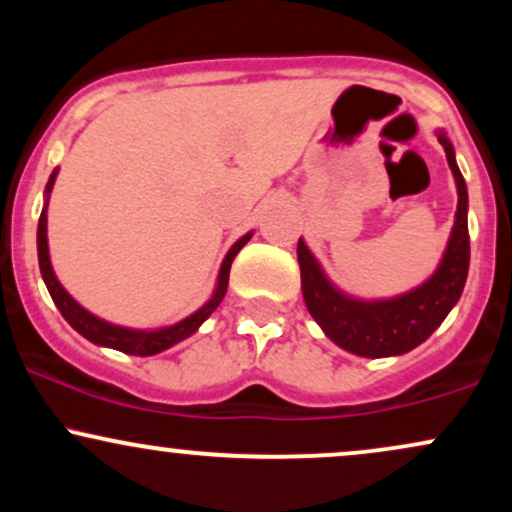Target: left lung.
<instances>
[{
    "label": "left lung",
    "mask_w": 512,
    "mask_h": 512,
    "mask_svg": "<svg viewBox=\"0 0 512 512\" xmlns=\"http://www.w3.org/2000/svg\"><path fill=\"white\" fill-rule=\"evenodd\" d=\"M443 144L448 166L457 185V211L448 245L440 257L438 269L424 284L392 298H356L332 284L322 264L298 240V264H301V289L305 308L322 332L349 354L363 358L399 356L424 344L440 322L460 301L469 272V228H467V185L457 168L455 149L443 129L436 132Z\"/></svg>",
    "instance_id": "left-lung-1"
}]
</instances>
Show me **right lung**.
Returning <instances> with one entry per match:
<instances>
[{"label": "right lung", "instance_id": "obj_1", "mask_svg": "<svg viewBox=\"0 0 512 512\" xmlns=\"http://www.w3.org/2000/svg\"><path fill=\"white\" fill-rule=\"evenodd\" d=\"M57 173H60V168L52 170L48 185H45V204H43V211H40V221H38V262H40V274H43L45 286H48L52 301H55L57 308H60L64 320H67L69 325L81 334V337H86L88 342L98 346H108V349L122 351V354H132V356L161 354V351H166L170 346H175L178 342H182V339L190 337V334H195L199 327H202V322L207 320L216 308H219L223 296H226L231 264L236 260L240 248H243V245L252 238V231L245 233L243 238H238L236 243H233V248L228 250L226 257H223L211 298L202 305V308L195 310V313L187 315L185 320L175 322V325H168V327H158V330H132V327L113 325V322L88 313L84 305L76 303L74 298L69 296V291L60 284L55 269H52L50 248H48V202H50L52 185H55L57 180Z\"/></svg>", "mask_w": 512, "mask_h": 512}]
</instances>
